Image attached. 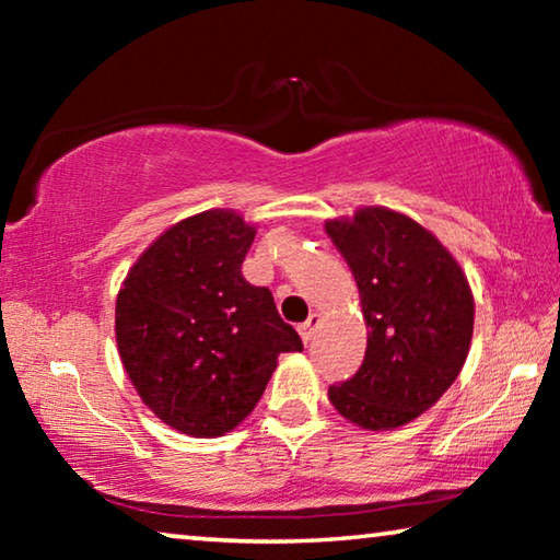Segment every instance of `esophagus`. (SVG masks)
Instances as JSON below:
<instances>
[{"instance_id":"1","label":"esophagus","mask_w":560,"mask_h":560,"mask_svg":"<svg viewBox=\"0 0 560 560\" xmlns=\"http://www.w3.org/2000/svg\"><path fill=\"white\" fill-rule=\"evenodd\" d=\"M318 326H320V316L318 314H311L306 320H303V324L299 326V334L303 338V343H311V340H314Z\"/></svg>"}]
</instances>
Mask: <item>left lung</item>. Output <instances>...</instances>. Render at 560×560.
I'll return each mask as SVG.
<instances>
[{
	"label": "left lung",
	"mask_w": 560,
	"mask_h": 560,
	"mask_svg": "<svg viewBox=\"0 0 560 560\" xmlns=\"http://www.w3.org/2000/svg\"><path fill=\"white\" fill-rule=\"evenodd\" d=\"M353 271L368 348L328 397L346 420L390 430L415 420L457 381L469 353L474 299L452 254L424 226L385 207L326 222Z\"/></svg>",
	"instance_id": "1"
}]
</instances>
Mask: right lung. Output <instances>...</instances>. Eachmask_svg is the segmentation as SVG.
Returning a JSON list of instances; mask_svg holds the SVG:
<instances>
[{
  "label": "right lung",
  "instance_id": "right-lung-1",
  "mask_svg": "<svg viewBox=\"0 0 560 560\" xmlns=\"http://www.w3.org/2000/svg\"><path fill=\"white\" fill-rule=\"evenodd\" d=\"M254 226L210 210L148 246L116 301V340L138 395L170 428L222 438L254 410L279 353L303 350L242 264Z\"/></svg>",
  "mask_w": 560,
  "mask_h": 560
}]
</instances>
